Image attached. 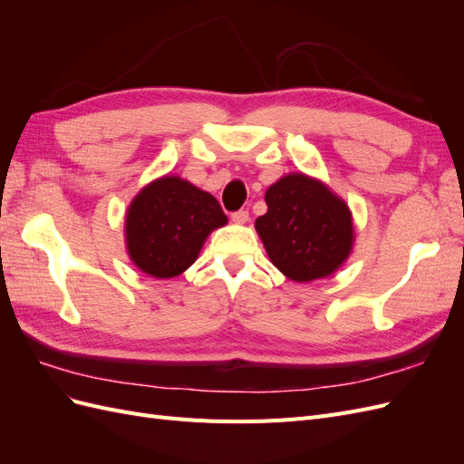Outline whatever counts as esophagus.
<instances>
[{"mask_svg": "<svg viewBox=\"0 0 464 464\" xmlns=\"http://www.w3.org/2000/svg\"><path fill=\"white\" fill-rule=\"evenodd\" d=\"M232 220L236 222V224H246L247 220H249V213L247 210H236V213H232Z\"/></svg>", "mask_w": 464, "mask_h": 464, "instance_id": "34e87169", "label": "esophagus"}]
</instances>
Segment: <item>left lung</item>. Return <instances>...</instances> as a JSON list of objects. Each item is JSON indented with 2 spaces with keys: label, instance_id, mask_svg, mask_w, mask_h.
<instances>
[{
  "label": "left lung",
  "instance_id": "left-lung-1",
  "mask_svg": "<svg viewBox=\"0 0 464 464\" xmlns=\"http://www.w3.org/2000/svg\"><path fill=\"white\" fill-rule=\"evenodd\" d=\"M266 213L256 220L276 269L296 283L333 275L353 251L348 205L305 174L280 178L265 193Z\"/></svg>",
  "mask_w": 464,
  "mask_h": 464
}]
</instances>
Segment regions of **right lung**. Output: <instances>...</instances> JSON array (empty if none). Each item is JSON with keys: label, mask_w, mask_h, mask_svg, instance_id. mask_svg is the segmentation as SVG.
Returning <instances> with one entry per match:
<instances>
[{"label": "right lung", "mask_w": 464, "mask_h": 464, "mask_svg": "<svg viewBox=\"0 0 464 464\" xmlns=\"http://www.w3.org/2000/svg\"><path fill=\"white\" fill-rule=\"evenodd\" d=\"M228 222L213 195L178 176L139 191L125 217V242L137 269L172 278L198 259L207 236Z\"/></svg>", "instance_id": "add662e5"}]
</instances>
